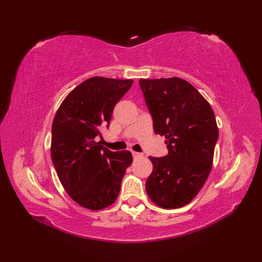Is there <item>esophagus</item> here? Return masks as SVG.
Instances as JSON below:
<instances>
[{
  "label": "esophagus",
  "mask_w": 262,
  "mask_h": 262,
  "mask_svg": "<svg viewBox=\"0 0 262 262\" xmlns=\"http://www.w3.org/2000/svg\"><path fill=\"white\" fill-rule=\"evenodd\" d=\"M132 155L134 158H140V157H143V154L142 153H138V152H132Z\"/></svg>",
  "instance_id": "34e87169"
}]
</instances>
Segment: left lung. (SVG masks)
<instances>
[{"instance_id": "1", "label": "left lung", "mask_w": 262, "mask_h": 262, "mask_svg": "<svg viewBox=\"0 0 262 262\" xmlns=\"http://www.w3.org/2000/svg\"><path fill=\"white\" fill-rule=\"evenodd\" d=\"M153 117L155 134L164 136L168 154L152 157L146 193L156 205L177 209L191 202L212 169L219 129L208 100L179 77L139 81Z\"/></svg>"}]
</instances>
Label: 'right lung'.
<instances>
[{
	"mask_svg": "<svg viewBox=\"0 0 262 262\" xmlns=\"http://www.w3.org/2000/svg\"><path fill=\"white\" fill-rule=\"evenodd\" d=\"M132 80L94 76L69 93L52 122L51 160L63 188L81 207L98 211L119 195L129 150L112 152L95 141L108 125Z\"/></svg>",
	"mask_w": 262,
	"mask_h": 262,
	"instance_id": "add662e5",
	"label": "right lung"
}]
</instances>
